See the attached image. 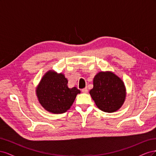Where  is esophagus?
Instances as JSON below:
<instances>
[{"label":"esophagus","mask_w":156,"mask_h":156,"mask_svg":"<svg viewBox=\"0 0 156 156\" xmlns=\"http://www.w3.org/2000/svg\"><path fill=\"white\" fill-rule=\"evenodd\" d=\"M82 92H83V93H87L88 92V89H87V88H83L82 89Z\"/></svg>","instance_id":"obj_1"}]
</instances>
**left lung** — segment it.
I'll list each match as a JSON object with an SVG mask.
<instances>
[{
    "instance_id": "8db88e82",
    "label": "left lung",
    "mask_w": 156,
    "mask_h": 156,
    "mask_svg": "<svg viewBox=\"0 0 156 156\" xmlns=\"http://www.w3.org/2000/svg\"><path fill=\"white\" fill-rule=\"evenodd\" d=\"M93 88L89 93L100 110L114 112L123 105L126 88L123 81L109 71L98 72L93 79Z\"/></svg>"
}]
</instances>
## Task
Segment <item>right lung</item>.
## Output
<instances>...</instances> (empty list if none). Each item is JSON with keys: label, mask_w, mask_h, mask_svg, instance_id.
<instances>
[{"label": "right lung", "mask_w": 156, "mask_h": 156, "mask_svg": "<svg viewBox=\"0 0 156 156\" xmlns=\"http://www.w3.org/2000/svg\"><path fill=\"white\" fill-rule=\"evenodd\" d=\"M68 79L62 73L53 69L47 72L36 88V94L44 109L53 114L66 112L81 91L76 87L69 88Z\"/></svg>", "instance_id": "obj_1"}]
</instances>
